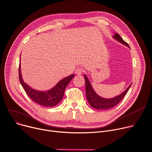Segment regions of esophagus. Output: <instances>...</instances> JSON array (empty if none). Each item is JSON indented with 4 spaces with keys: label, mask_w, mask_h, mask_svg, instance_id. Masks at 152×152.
<instances>
[{
    "label": "esophagus",
    "mask_w": 152,
    "mask_h": 152,
    "mask_svg": "<svg viewBox=\"0 0 152 152\" xmlns=\"http://www.w3.org/2000/svg\"><path fill=\"white\" fill-rule=\"evenodd\" d=\"M83 73V69H81L80 68H76V71H75V74L77 75H81Z\"/></svg>",
    "instance_id": "34e87169"
}]
</instances>
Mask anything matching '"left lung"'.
<instances>
[{
    "label": "left lung",
    "instance_id": "1",
    "mask_svg": "<svg viewBox=\"0 0 152 152\" xmlns=\"http://www.w3.org/2000/svg\"><path fill=\"white\" fill-rule=\"evenodd\" d=\"M113 37L114 39L116 40V41L122 43L124 45L126 46L129 48V45L124 41L122 38V37L119 35V34L115 33ZM84 79L86 83V98L89 104L95 109L100 110H106L115 106L125 96V95L128 92L129 88H130L131 85L132 84V83H131L126 88V89L125 91H124L122 93H121L120 95L114 96V98H105L100 96L95 92V91L93 88L91 84L90 80L86 75H84Z\"/></svg>",
    "mask_w": 152,
    "mask_h": 152
}]
</instances>
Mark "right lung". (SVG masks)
Listing matches in <instances>:
<instances>
[{"label":"right lung","instance_id":"obj_1","mask_svg":"<svg viewBox=\"0 0 152 152\" xmlns=\"http://www.w3.org/2000/svg\"><path fill=\"white\" fill-rule=\"evenodd\" d=\"M19 77L21 83L26 94L35 103L46 107H53L57 105L64 97L65 88L74 77L75 75L65 77L50 89L46 91L37 90L29 86L26 83L23 79L21 70V56L19 60Z\"/></svg>","mask_w":152,"mask_h":152}]
</instances>
